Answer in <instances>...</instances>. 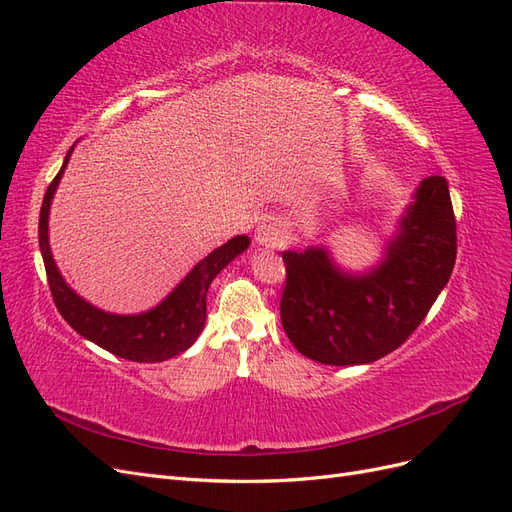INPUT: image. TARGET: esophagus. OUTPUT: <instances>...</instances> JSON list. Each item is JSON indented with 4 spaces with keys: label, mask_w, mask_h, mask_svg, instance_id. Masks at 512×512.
I'll list each match as a JSON object with an SVG mask.
<instances>
[{
    "label": "esophagus",
    "mask_w": 512,
    "mask_h": 512,
    "mask_svg": "<svg viewBox=\"0 0 512 512\" xmlns=\"http://www.w3.org/2000/svg\"><path fill=\"white\" fill-rule=\"evenodd\" d=\"M284 235H286V230H284V224L280 222V220H275V218H267V220H262L260 224H258V228H256V243L258 245H262V247H280L282 245V241H284Z\"/></svg>",
    "instance_id": "34e87169"
}]
</instances>
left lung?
Segmentation results:
<instances>
[{"instance_id": "8db88e82", "label": "left lung", "mask_w": 512, "mask_h": 512, "mask_svg": "<svg viewBox=\"0 0 512 512\" xmlns=\"http://www.w3.org/2000/svg\"><path fill=\"white\" fill-rule=\"evenodd\" d=\"M282 327L303 356L324 365H363L397 350L451 280L457 222L448 183L421 181L376 269L352 275L322 247L284 252Z\"/></svg>"}]
</instances>
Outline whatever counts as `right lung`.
Masks as SVG:
<instances>
[{
	"label": "right lung",
	"mask_w": 512,
	"mask_h": 512,
	"mask_svg": "<svg viewBox=\"0 0 512 512\" xmlns=\"http://www.w3.org/2000/svg\"><path fill=\"white\" fill-rule=\"evenodd\" d=\"M72 149L66 153V160L61 164L57 177L51 181L49 188H46L38 222L40 252L57 312L76 333L111 354L121 356V359H128L134 363H160L170 359V356L185 352L196 342V337L205 327L207 290L213 282V277L218 275L228 262H232L241 252L247 250L250 239L245 235L232 237L228 243L220 245L218 250H213L183 277L181 284L170 292L160 305L149 309V312L136 316H117L102 312V309L87 303L66 284V280L61 277L55 265L49 247L51 200L59 185V179L68 166Z\"/></svg>",
	"instance_id": "obj_1"
}]
</instances>
